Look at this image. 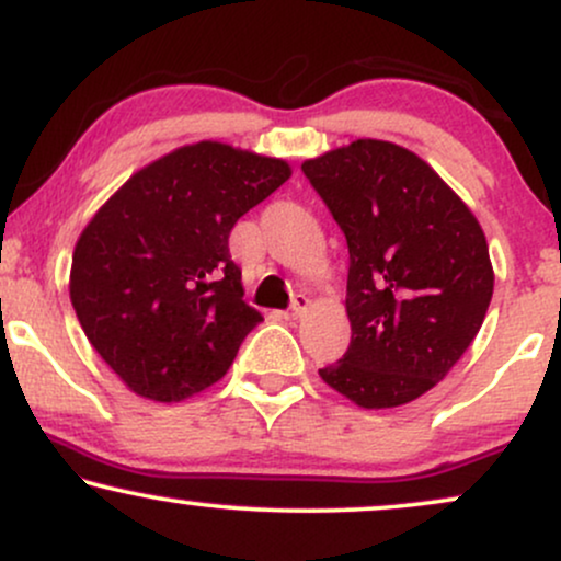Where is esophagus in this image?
Wrapping results in <instances>:
<instances>
[{
  "label": "esophagus",
  "instance_id": "34e87169",
  "mask_svg": "<svg viewBox=\"0 0 561 561\" xmlns=\"http://www.w3.org/2000/svg\"><path fill=\"white\" fill-rule=\"evenodd\" d=\"M308 308H311V300H308L306 295H295L293 306H289V311H287V319H300Z\"/></svg>",
  "mask_w": 561,
  "mask_h": 561
}]
</instances>
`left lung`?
<instances>
[{"label":"left lung","mask_w":561,"mask_h":561,"mask_svg":"<svg viewBox=\"0 0 561 561\" xmlns=\"http://www.w3.org/2000/svg\"><path fill=\"white\" fill-rule=\"evenodd\" d=\"M300 169L351 255V345L319 377L362 409L416 401L485 321L493 298L485 231L433 165L396 141L356 139Z\"/></svg>","instance_id":"left-lung-1"}]
</instances>
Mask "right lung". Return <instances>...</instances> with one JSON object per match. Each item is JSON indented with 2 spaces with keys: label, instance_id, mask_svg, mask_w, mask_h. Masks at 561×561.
I'll list each match as a JSON object with an SVG mask.
<instances>
[{
  "label": "right lung",
  "instance_id": "right-lung-1",
  "mask_svg": "<svg viewBox=\"0 0 561 561\" xmlns=\"http://www.w3.org/2000/svg\"><path fill=\"white\" fill-rule=\"evenodd\" d=\"M289 176L287 160L203 139L141 165L83 227L70 302L128 390L179 403L227 375L263 321L242 300L229 231Z\"/></svg>",
  "mask_w": 561,
  "mask_h": 561
}]
</instances>
